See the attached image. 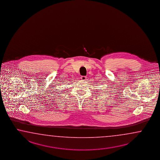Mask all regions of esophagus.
I'll use <instances>...</instances> for the list:
<instances>
[{
  "instance_id": "obj_1",
  "label": "esophagus",
  "mask_w": 160,
  "mask_h": 160,
  "mask_svg": "<svg viewBox=\"0 0 160 160\" xmlns=\"http://www.w3.org/2000/svg\"><path fill=\"white\" fill-rule=\"evenodd\" d=\"M81 79H82V81H84V80H86V76H82V77H81Z\"/></svg>"
}]
</instances>
